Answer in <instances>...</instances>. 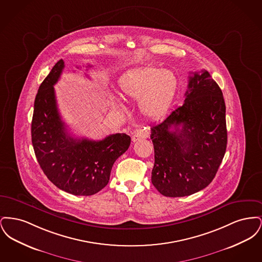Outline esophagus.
I'll list each match as a JSON object with an SVG mask.
<instances>
[{"label": "esophagus", "mask_w": 262, "mask_h": 262, "mask_svg": "<svg viewBox=\"0 0 262 262\" xmlns=\"http://www.w3.org/2000/svg\"><path fill=\"white\" fill-rule=\"evenodd\" d=\"M146 137H148L147 130L142 129V128H139V129H137V132H135L134 135L132 136V140H133L134 142H136V141L139 140V139H144V138H146Z\"/></svg>", "instance_id": "34e87169"}]
</instances>
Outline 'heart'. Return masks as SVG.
Listing matches in <instances>:
<instances>
[{"instance_id": "1", "label": "heart", "mask_w": 262, "mask_h": 262, "mask_svg": "<svg viewBox=\"0 0 262 262\" xmlns=\"http://www.w3.org/2000/svg\"><path fill=\"white\" fill-rule=\"evenodd\" d=\"M122 94L138 99L141 113L158 118L168 109L178 88V77L170 70L140 67L125 72L118 81Z\"/></svg>"}]
</instances>
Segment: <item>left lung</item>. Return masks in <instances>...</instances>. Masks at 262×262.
I'll return each instance as SVG.
<instances>
[{"mask_svg":"<svg viewBox=\"0 0 262 262\" xmlns=\"http://www.w3.org/2000/svg\"><path fill=\"white\" fill-rule=\"evenodd\" d=\"M186 99L151 126V182L165 196L182 198L207 187L227 147L226 106L219 85L203 70L188 78Z\"/></svg>","mask_w":262,"mask_h":262,"instance_id":"obj_1","label":"left lung"}]
</instances>
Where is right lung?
Returning a JSON list of instances; mask_svg holds the SVG:
<instances>
[{"label":"right lung","instance_id":"add662e5","mask_svg":"<svg viewBox=\"0 0 262 262\" xmlns=\"http://www.w3.org/2000/svg\"><path fill=\"white\" fill-rule=\"evenodd\" d=\"M63 68L62 60L56 62L39 86L31 123L32 145L41 169L56 187L74 195H92L109 183L113 165L129 147L130 137L116 134L91 140L68 133L54 89Z\"/></svg>","mask_w":262,"mask_h":262}]
</instances>
